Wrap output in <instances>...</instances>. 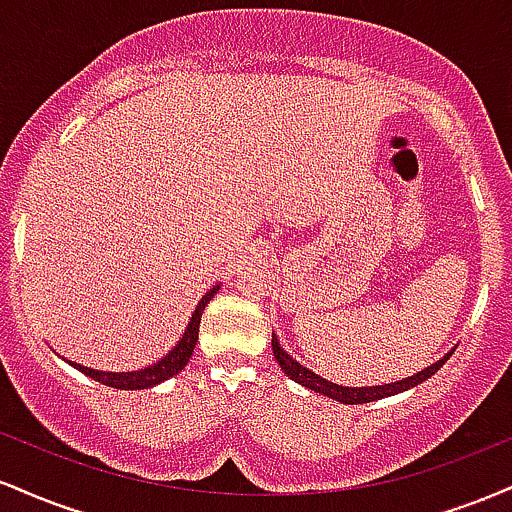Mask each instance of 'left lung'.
Returning a JSON list of instances; mask_svg holds the SVG:
<instances>
[{"label":"left lung","instance_id":"obj_1","mask_svg":"<svg viewBox=\"0 0 512 512\" xmlns=\"http://www.w3.org/2000/svg\"><path fill=\"white\" fill-rule=\"evenodd\" d=\"M272 349H274V358H276V361H279L281 370H284L286 375H291V378L296 380V383L310 387V390L320 392V395H327V397L337 399V402H342V404H366V402H375V399H383V397L397 395V392L409 390V387L424 383V380L431 378L433 373H438V370L443 368V363L450 358V354H448L445 358H440L438 363H433V366H428L426 370H421V373L411 375V378L399 380V383H392V385L342 387V385L330 383V380L320 378V375H315L313 370H308L305 366H301V363H298V361H293V358L286 354L284 349H281L279 342H276V337H272Z\"/></svg>","mask_w":512,"mask_h":512}]
</instances>
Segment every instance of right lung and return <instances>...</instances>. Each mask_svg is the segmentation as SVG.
Returning <instances> with one entry per match:
<instances>
[{
    "mask_svg": "<svg viewBox=\"0 0 512 512\" xmlns=\"http://www.w3.org/2000/svg\"><path fill=\"white\" fill-rule=\"evenodd\" d=\"M214 293H216V289H211L207 296L199 301L195 315H192L190 325H187V330H185V334H182L178 346H175L173 351H168V356H163L161 361L154 363L151 368L134 370V373H103V370H93V368L79 366V363H72V366L79 368L81 373L88 375V378L98 380V383H103L108 387H117V390H144V387H154L158 383H163V380L173 378L175 373H180V370L185 368V363L190 361L192 351H195V344H197V337H199V320H202V310H204V305H207L211 298H214Z\"/></svg>",
    "mask_w": 512,
    "mask_h": 512,
    "instance_id": "obj_1",
    "label": "right lung"
}]
</instances>
